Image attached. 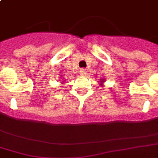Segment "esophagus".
Listing matches in <instances>:
<instances>
[{"instance_id": "esophagus-1", "label": "esophagus", "mask_w": 158, "mask_h": 158, "mask_svg": "<svg viewBox=\"0 0 158 158\" xmlns=\"http://www.w3.org/2000/svg\"><path fill=\"white\" fill-rule=\"evenodd\" d=\"M86 73H87L86 69H85V68H81V69L79 70V73H80L81 75H85Z\"/></svg>"}]
</instances>
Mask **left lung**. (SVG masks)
Here are the masks:
<instances>
[{"label":"left lung","mask_w":158,"mask_h":158,"mask_svg":"<svg viewBox=\"0 0 158 158\" xmlns=\"http://www.w3.org/2000/svg\"><path fill=\"white\" fill-rule=\"evenodd\" d=\"M100 82H101V84H100V85H102V83L104 82V80H103V79H102V80H101V81H100Z\"/></svg>","instance_id":"left-lung-1"}]
</instances>
